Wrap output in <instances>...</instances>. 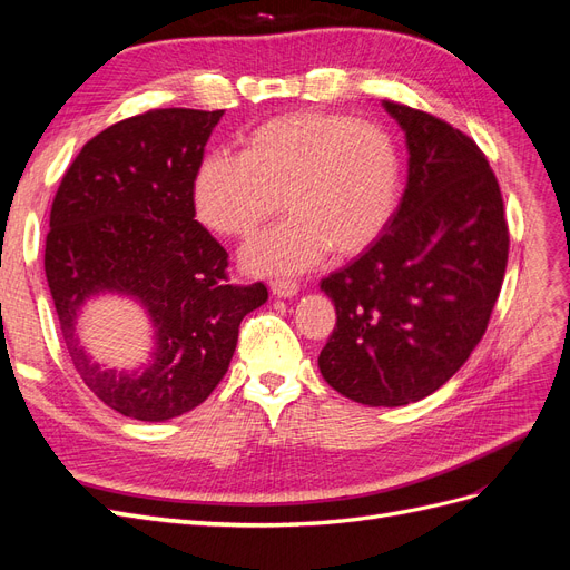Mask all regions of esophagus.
<instances>
[{"mask_svg": "<svg viewBox=\"0 0 570 570\" xmlns=\"http://www.w3.org/2000/svg\"><path fill=\"white\" fill-rule=\"evenodd\" d=\"M271 292L278 299H289V297L297 295L299 287H297V283H292V281H275V283H271Z\"/></svg>", "mask_w": 570, "mask_h": 570, "instance_id": "obj_1", "label": "esophagus"}]
</instances>
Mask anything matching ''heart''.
I'll use <instances>...</instances> for the list:
<instances>
[{"label":"heart","mask_w":570,"mask_h":570,"mask_svg":"<svg viewBox=\"0 0 570 570\" xmlns=\"http://www.w3.org/2000/svg\"><path fill=\"white\" fill-rule=\"evenodd\" d=\"M392 135L371 120L323 111L273 116L239 140V154H206L193 176L197 220L247 239L281 209L289 216L245 249L258 275L316 266L325 252L352 256L383 233L400 197Z\"/></svg>","instance_id":"1"}]
</instances>
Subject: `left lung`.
I'll return each mask as SVG.
<instances>
[{"label":"left lung","mask_w":570,"mask_h":570,"mask_svg":"<svg viewBox=\"0 0 570 570\" xmlns=\"http://www.w3.org/2000/svg\"><path fill=\"white\" fill-rule=\"evenodd\" d=\"M383 109L406 137V189L383 235L321 281L337 325L318 368L352 402L404 406L440 390L485 335L509 230L471 137L394 101Z\"/></svg>","instance_id":"left-lung-1"}]
</instances>
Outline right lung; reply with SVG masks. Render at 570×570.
<instances>
[{"label": "right lung", "instance_id": "1", "mask_svg": "<svg viewBox=\"0 0 570 570\" xmlns=\"http://www.w3.org/2000/svg\"><path fill=\"white\" fill-rule=\"evenodd\" d=\"M223 109H154L101 130L80 149L51 204L45 273L61 335L101 402L164 423L199 406L235 354L264 283L228 285V254L195 218L193 176ZM140 303L150 358L109 370L79 344L77 318L99 296Z\"/></svg>", "mask_w": 570, "mask_h": 570}]
</instances>
